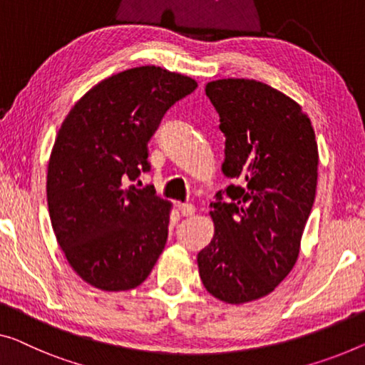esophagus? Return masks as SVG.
<instances>
[{
	"instance_id": "1",
	"label": "esophagus",
	"mask_w": 365,
	"mask_h": 365,
	"mask_svg": "<svg viewBox=\"0 0 365 365\" xmlns=\"http://www.w3.org/2000/svg\"><path fill=\"white\" fill-rule=\"evenodd\" d=\"M178 208H180L182 216H192V215H195V210H197L192 203H182Z\"/></svg>"
}]
</instances>
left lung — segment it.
Listing matches in <instances>:
<instances>
[{"instance_id": "obj_1", "label": "left lung", "mask_w": 365, "mask_h": 365, "mask_svg": "<svg viewBox=\"0 0 365 365\" xmlns=\"http://www.w3.org/2000/svg\"><path fill=\"white\" fill-rule=\"evenodd\" d=\"M232 178L211 203L215 236L198 252L201 282L239 304L274 290L295 265L318 180V145L302 106L255 80L210 81Z\"/></svg>"}]
</instances>
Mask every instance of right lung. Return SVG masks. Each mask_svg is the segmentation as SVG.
<instances>
[{
	"mask_svg": "<svg viewBox=\"0 0 365 365\" xmlns=\"http://www.w3.org/2000/svg\"><path fill=\"white\" fill-rule=\"evenodd\" d=\"M197 81L135 67L103 80L62 123L47 168V203L72 269L100 290H130L148 279L168 236L170 203L152 185L149 140L168 108Z\"/></svg>",
	"mask_w": 365,
	"mask_h": 365,
	"instance_id": "obj_1",
	"label": "right lung"
}]
</instances>
